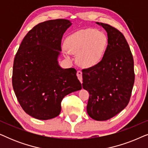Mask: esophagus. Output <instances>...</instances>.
I'll return each mask as SVG.
<instances>
[{"mask_svg": "<svg viewBox=\"0 0 148 148\" xmlns=\"http://www.w3.org/2000/svg\"><path fill=\"white\" fill-rule=\"evenodd\" d=\"M77 76L80 82L82 84V72L81 71H77Z\"/></svg>", "mask_w": 148, "mask_h": 148, "instance_id": "1", "label": "esophagus"}]
</instances>
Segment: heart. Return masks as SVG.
Segmentation results:
<instances>
[{
  "label": "heart",
  "mask_w": 148,
  "mask_h": 148,
  "mask_svg": "<svg viewBox=\"0 0 148 148\" xmlns=\"http://www.w3.org/2000/svg\"><path fill=\"white\" fill-rule=\"evenodd\" d=\"M108 45V38L104 32L92 28L79 30L69 36L65 40V56L71 59V54H77V61L90 67L102 60Z\"/></svg>",
  "instance_id": "heart-1"
}]
</instances>
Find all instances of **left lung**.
I'll return each instance as SVG.
<instances>
[{"mask_svg":"<svg viewBox=\"0 0 148 148\" xmlns=\"http://www.w3.org/2000/svg\"><path fill=\"white\" fill-rule=\"evenodd\" d=\"M106 30L108 45L98 64L82 70L83 88L89 92L87 112L96 121H106L129 104L135 81L130 48L120 31L98 23Z\"/></svg>","mask_w":148,"mask_h":148,"instance_id":"1","label":"left lung"}]
</instances>
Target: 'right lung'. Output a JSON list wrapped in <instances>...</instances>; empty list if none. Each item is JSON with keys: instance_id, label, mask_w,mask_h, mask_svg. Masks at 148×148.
<instances>
[{"instance_id": "obj_1", "label": "right lung", "mask_w": 148, "mask_h": 148, "mask_svg": "<svg viewBox=\"0 0 148 148\" xmlns=\"http://www.w3.org/2000/svg\"><path fill=\"white\" fill-rule=\"evenodd\" d=\"M71 25L62 19L38 24L26 34L15 54L14 92L23 110L35 119L57 116L64 97L82 89L77 71L62 69L58 63L62 36Z\"/></svg>"}]
</instances>
